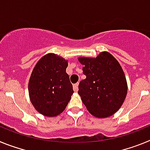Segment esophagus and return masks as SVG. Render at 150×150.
<instances>
[{
    "label": "esophagus",
    "instance_id": "esophagus-1",
    "mask_svg": "<svg viewBox=\"0 0 150 150\" xmlns=\"http://www.w3.org/2000/svg\"><path fill=\"white\" fill-rule=\"evenodd\" d=\"M78 86H79V83H76V84H74V91H78Z\"/></svg>",
    "mask_w": 150,
    "mask_h": 150
}]
</instances>
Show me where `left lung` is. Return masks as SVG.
<instances>
[{
	"label": "left lung",
	"mask_w": 150,
	"mask_h": 150,
	"mask_svg": "<svg viewBox=\"0 0 150 150\" xmlns=\"http://www.w3.org/2000/svg\"><path fill=\"white\" fill-rule=\"evenodd\" d=\"M86 78L79 82L78 94L91 115L106 118L114 114L127 95L126 79L118 61L107 52L96 58L80 57Z\"/></svg>",
	"instance_id": "1"
}]
</instances>
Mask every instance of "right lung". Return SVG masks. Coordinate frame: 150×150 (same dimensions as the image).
I'll use <instances>...</instances> for the list:
<instances>
[{"instance_id": "right-lung-1", "label": "right lung", "mask_w": 150, "mask_h": 150, "mask_svg": "<svg viewBox=\"0 0 150 150\" xmlns=\"http://www.w3.org/2000/svg\"><path fill=\"white\" fill-rule=\"evenodd\" d=\"M67 61L55 54L42 57L33 70L28 83L30 102L43 116L52 117L62 113L74 93L66 73Z\"/></svg>"}]
</instances>
